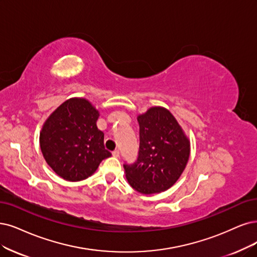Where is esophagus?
<instances>
[{
  "label": "esophagus",
  "mask_w": 257,
  "mask_h": 257,
  "mask_svg": "<svg viewBox=\"0 0 257 257\" xmlns=\"http://www.w3.org/2000/svg\"><path fill=\"white\" fill-rule=\"evenodd\" d=\"M112 156H113L114 158H118V157H119V151H118V150H114L113 153H112Z\"/></svg>",
  "instance_id": "obj_1"
}]
</instances>
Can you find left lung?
Returning a JSON list of instances; mask_svg holds the SVG:
<instances>
[{
    "mask_svg": "<svg viewBox=\"0 0 257 257\" xmlns=\"http://www.w3.org/2000/svg\"><path fill=\"white\" fill-rule=\"evenodd\" d=\"M140 149L134 164H123L129 184L151 195L172 187L182 175L191 144L175 116L163 107H153L138 116Z\"/></svg>",
    "mask_w": 257,
    "mask_h": 257,
    "instance_id": "8db88e82",
    "label": "left lung"
}]
</instances>
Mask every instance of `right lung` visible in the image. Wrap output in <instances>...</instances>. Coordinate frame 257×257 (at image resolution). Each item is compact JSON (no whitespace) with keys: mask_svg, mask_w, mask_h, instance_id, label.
Instances as JSON below:
<instances>
[{"mask_svg":"<svg viewBox=\"0 0 257 257\" xmlns=\"http://www.w3.org/2000/svg\"><path fill=\"white\" fill-rule=\"evenodd\" d=\"M98 111L85 98L65 100L43 123L40 148L46 163L66 181L92 176L111 153L103 146V132L96 126Z\"/></svg>","mask_w":257,"mask_h":257,"instance_id":"1","label":"right lung"}]
</instances>
